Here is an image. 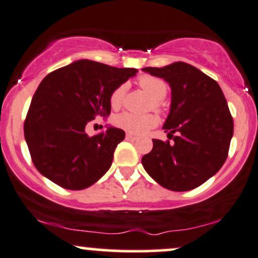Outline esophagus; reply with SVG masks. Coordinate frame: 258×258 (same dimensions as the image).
<instances>
[{
  "label": "esophagus",
  "mask_w": 258,
  "mask_h": 258,
  "mask_svg": "<svg viewBox=\"0 0 258 258\" xmlns=\"http://www.w3.org/2000/svg\"><path fill=\"white\" fill-rule=\"evenodd\" d=\"M126 139H127V141L135 142V141H137V137H135V136H132V135H130V133H127V135H126Z\"/></svg>",
  "instance_id": "obj_1"
}]
</instances>
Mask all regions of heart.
<instances>
[{"mask_svg": "<svg viewBox=\"0 0 258 258\" xmlns=\"http://www.w3.org/2000/svg\"><path fill=\"white\" fill-rule=\"evenodd\" d=\"M139 86L146 93L149 94L150 98L153 99L154 109L159 110L160 102L166 97L167 94V85L166 82L162 81L161 79L154 78L150 75H144L139 79ZM127 91V85L122 84L119 87L115 88L110 94V104L112 108H119L122 104L123 98ZM115 125L123 131L131 133V135L141 136L149 131L150 128L156 126L158 123V117L153 114L138 115L133 112H121L116 115L114 119Z\"/></svg>", "mask_w": 258, "mask_h": 258, "instance_id": "1", "label": "heart"}]
</instances>
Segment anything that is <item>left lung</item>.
<instances>
[{
	"instance_id": "left-lung-1",
	"label": "left lung",
	"mask_w": 258,
	"mask_h": 258,
	"mask_svg": "<svg viewBox=\"0 0 258 258\" xmlns=\"http://www.w3.org/2000/svg\"><path fill=\"white\" fill-rule=\"evenodd\" d=\"M143 72L170 85L171 109L164 130L174 143L153 139L152 152L142 164L164 188L191 190L217 173L228 156L234 123L227 100L220 85L190 64L176 61Z\"/></svg>"
}]
</instances>
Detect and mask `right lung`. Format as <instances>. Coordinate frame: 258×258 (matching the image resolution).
I'll return each instance as SVG.
<instances>
[{"mask_svg": "<svg viewBox=\"0 0 258 258\" xmlns=\"http://www.w3.org/2000/svg\"><path fill=\"white\" fill-rule=\"evenodd\" d=\"M137 72L81 59L41 81L24 122L25 141L38 172L65 189L81 190L110 168L125 132L108 127L90 137L85 128L96 117L110 114L112 91Z\"/></svg>", "mask_w": 258, "mask_h": 258, "instance_id": "1", "label": "right lung"}]
</instances>
